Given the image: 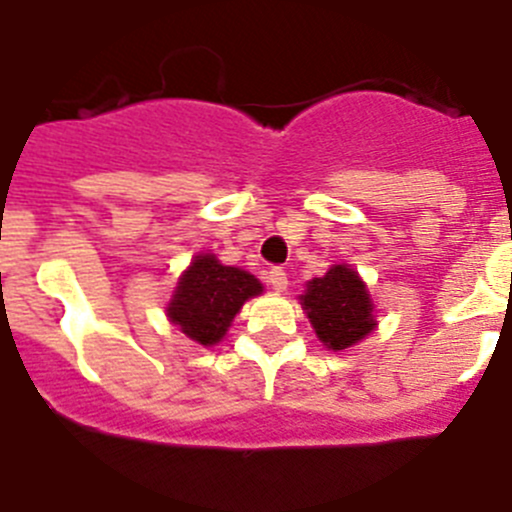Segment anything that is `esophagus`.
Masks as SVG:
<instances>
[{"label":"esophagus","instance_id":"1","mask_svg":"<svg viewBox=\"0 0 512 512\" xmlns=\"http://www.w3.org/2000/svg\"><path fill=\"white\" fill-rule=\"evenodd\" d=\"M267 283L273 285L275 290H285L288 288V273H285L283 267H273V270H270V275H267Z\"/></svg>","mask_w":512,"mask_h":512}]
</instances>
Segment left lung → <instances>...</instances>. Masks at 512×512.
Masks as SVG:
<instances>
[{"label":"left lung","mask_w":512,"mask_h":512,"mask_svg":"<svg viewBox=\"0 0 512 512\" xmlns=\"http://www.w3.org/2000/svg\"><path fill=\"white\" fill-rule=\"evenodd\" d=\"M301 303L316 336L334 352L352 347L375 329L370 293L347 265H334L324 278H313Z\"/></svg>","instance_id":"8db88e82"}]
</instances>
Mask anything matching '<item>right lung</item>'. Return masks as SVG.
<instances>
[{
    "label": "right lung",
    "mask_w": 512,
    "mask_h": 512,
    "mask_svg": "<svg viewBox=\"0 0 512 512\" xmlns=\"http://www.w3.org/2000/svg\"><path fill=\"white\" fill-rule=\"evenodd\" d=\"M257 293L262 283L255 275L222 265L214 255H199L183 273L168 316L188 339L211 347L227 334L242 303Z\"/></svg>",
    "instance_id": "add662e5"
}]
</instances>
